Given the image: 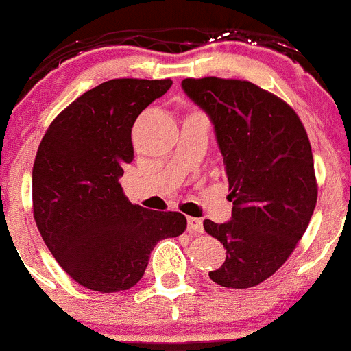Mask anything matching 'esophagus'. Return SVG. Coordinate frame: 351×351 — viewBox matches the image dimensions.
<instances>
[{"label": "esophagus", "instance_id": "esophagus-1", "mask_svg": "<svg viewBox=\"0 0 351 351\" xmlns=\"http://www.w3.org/2000/svg\"><path fill=\"white\" fill-rule=\"evenodd\" d=\"M188 231L189 233H202L204 231V223L202 219H197V217H188Z\"/></svg>", "mask_w": 351, "mask_h": 351}]
</instances>
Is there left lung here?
<instances>
[{
    "instance_id": "obj_1",
    "label": "left lung",
    "mask_w": 351,
    "mask_h": 351,
    "mask_svg": "<svg viewBox=\"0 0 351 351\" xmlns=\"http://www.w3.org/2000/svg\"><path fill=\"white\" fill-rule=\"evenodd\" d=\"M182 88L214 123L233 202L230 223L204 221L226 249L208 276L228 289L254 287L287 261L317 205L306 128L287 102L245 80L186 78Z\"/></svg>"
}]
</instances>
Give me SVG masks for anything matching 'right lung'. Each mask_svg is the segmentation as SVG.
<instances>
[{"instance_id":"obj_1","label":"right lung","mask_w":351,"mask_h":351,"mask_svg":"<svg viewBox=\"0 0 351 351\" xmlns=\"http://www.w3.org/2000/svg\"><path fill=\"white\" fill-rule=\"evenodd\" d=\"M170 85V78L101 83L57 114L38 147L34 221L56 261L90 291L134 287L153 247L186 230L181 212L130 204L118 182L134 160L137 117Z\"/></svg>"}]
</instances>
